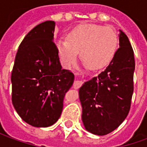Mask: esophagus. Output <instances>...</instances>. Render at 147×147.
I'll return each mask as SVG.
<instances>
[{
    "label": "esophagus",
    "instance_id": "34e87169",
    "mask_svg": "<svg viewBox=\"0 0 147 147\" xmlns=\"http://www.w3.org/2000/svg\"><path fill=\"white\" fill-rule=\"evenodd\" d=\"M83 81H81V80H76V81L74 82L73 86L76 89H78V88H80V86L83 85Z\"/></svg>",
    "mask_w": 147,
    "mask_h": 147
}]
</instances>
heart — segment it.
<instances>
[{
    "label": "heart",
    "instance_id": "heart-1",
    "mask_svg": "<svg viewBox=\"0 0 147 147\" xmlns=\"http://www.w3.org/2000/svg\"><path fill=\"white\" fill-rule=\"evenodd\" d=\"M118 45L116 30L110 27L83 24L67 34V40L57 43L58 55L65 67L76 63L78 53L84 64L90 69L104 67L115 54Z\"/></svg>",
    "mask_w": 147,
    "mask_h": 147
}]
</instances>
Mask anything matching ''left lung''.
Returning <instances> with one entry per match:
<instances>
[{
    "instance_id": "obj_1",
    "label": "left lung",
    "mask_w": 147,
    "mask_h": 147,
    "mask_svg": "<svg viewBox=\"0 0 147 147\" xmlns=\"http://www.w3.org/2000/svg\"><path fill=\"white\" fill-rule=\"evenodd\" d=\"M120 48L105 71L80 87L82 120L88 131L105 136L120 126L131 108L134 90V51L120 30Z\"/></svg>"
}]
</instances>
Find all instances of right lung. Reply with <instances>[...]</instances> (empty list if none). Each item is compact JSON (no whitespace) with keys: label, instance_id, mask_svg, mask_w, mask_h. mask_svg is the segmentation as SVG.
<instances>
[{"label":"right lung","instance_id":"1","mask_svg":"<svg viewBox=\"0 0 147 147\" xmlns=\"http://www.w3.org/2000/svg\"><path fill=\"white\" fill-rule=\"evenodd\" d=\"M54 29V21H45L30 30L19 46L11 71L15 109L26 123L37 127L57 121L75 79L71 71L62 69Z\"/></svg>","mask_w":147,"mask_h":147}]
</instances>
